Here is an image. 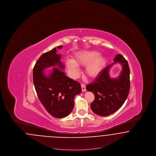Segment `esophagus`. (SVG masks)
<instances>
[{"label":"esophagus","mask_w":156,"mask_h":156,"mask_svg":"<svg viewBox=\"0 0 156 156\" xmlns=\"http://www.w3.org/2000/svg\"><path fill=\"white\" fill-rule=\"evenodd\" d=\"M81 88H82V92H85L86 91V86H85V84H81Z\"/></svg>","instance_id":"obj_1"}]
</instances>
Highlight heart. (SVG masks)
<instances>
[{"instance_id": "1", "label": "heart", "mask_w": 156, "mask_h": 156, "mask_svg": "<svg viewBox=\"0 0 156 156\" xmlns=\"http://www.w3.org/2000/svg\"><path fill=\"white\" fill-rule=\"evenodd\" d=\"M106 62L105 57L97 51L85 50L76 52L73 59H67L65 64L69 74L73 78L78 75L77 66H85V74L90 78H95L103 71Z\"/></svg>"}]
</instances>
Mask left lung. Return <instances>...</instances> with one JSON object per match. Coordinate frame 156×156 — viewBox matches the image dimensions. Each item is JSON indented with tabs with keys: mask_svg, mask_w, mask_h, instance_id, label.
<instances>
[{
	"mask_svg": "<svg viewBox=\"0 0 156 156\" xmlns=\"http://www.w3.org/2000/svg\"><path fill=\"white\" fill-rule=\"evenodd\" d=\"M114 62L104 68L95 80L88 84L86 89L95 95L90 104L92 111L101 116L111 115L125 103L130 90V68L126 59L120 54L116 55ZM116 62L122 66L119 76L112 79L109 75L111 66Z\"/></svg>",
	"mask_w": 156,
	"mask_h": 156,
	"instance_id": "8db88e82",
	"label": "left lung"
}]
</instances>
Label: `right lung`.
<instances>
[{
    "label": "right lung",
    "mask_w": 156,
    "mask_h": 156,
    "mask_svg": "<svg viewBox=\"0 0 156 156\" xmlns=\"http://www.w3.org/2000/svg\"><path fill=\"white\" fill-rule=\"evenodd\" d=\"M62 45L57 47L62 48ZM61 54H57L56 47L45 52L37 60L33 71V83L37 96L46 111L57 118L67 116L74 107L75 96L81 92L78 82L67 76L64 66L61 62ZM54 67L47 76L46 68Z\"/></svg>",
    "instance_id": "right-lung-1"
}]
</instances>
